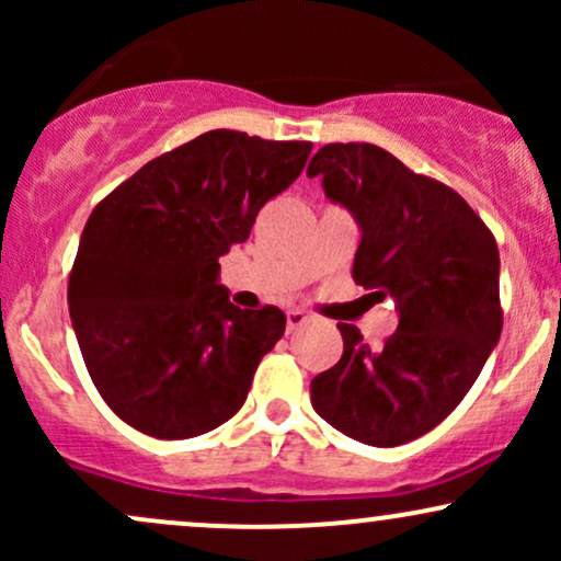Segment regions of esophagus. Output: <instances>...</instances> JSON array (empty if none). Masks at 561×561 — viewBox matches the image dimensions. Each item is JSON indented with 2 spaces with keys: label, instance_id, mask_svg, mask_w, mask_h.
<instances>
[{
  "label": "esophagus",
  "instance_id": "obj_1",
  "mask_svg": "<svg viewBox=\"0 0 561 561\" xmlns=\"http://www.w3.org/2000/svg\"><path fill=\"white\" fill-rule=\"evenodd\" d=\"M308 319H311V317H308L306 311H300V308H293V311H287V330H289V332L298 330V327L306 324Z\"/></svg>",
  "mask_w": 561,
  "mask_h": 561
}]
</instances>
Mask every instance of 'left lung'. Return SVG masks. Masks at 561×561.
<instances>
[{"label": "left lung", "mask_w": 561, "mask_h": 561, "mask_svg": "<svg viewBox=\"0 0 561 561\" xmlns=\"http://www.w3.org/2000/svg\"><path fill=\"white\" fill-rule=\"evenodd\" d=\"M308 176L362 227L353 282L401 317L382 347L337 324L343 356L311 379L313 411L366 446H401L446 420L499 343V244L459 192L369 141L324 145Z\"/></svg>", "instance_id": "left-lung-1"}]
</instances>
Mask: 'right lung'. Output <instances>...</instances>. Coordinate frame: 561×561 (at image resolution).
Masks as SVG:
<instances>
[{
	"instance_id": "add662e5",
	"label": "right lung",
	"mask_w": 561,
	"mask_h": 561,
	"mask_svg": "<svg viewBox=\"0 0 561 561\" xmlns=\"http://www.w3.org/2000/svg\"><path fill=\"white\" fill-rule=\"evenodd\" d=\"M311 147L216 128L145 163L94 205L68 308L89 377L118 420L184 440L242 409L287 319L276 306L229 302L218 259L248 240Z\"/></svg>"
}]
</instances>
